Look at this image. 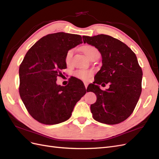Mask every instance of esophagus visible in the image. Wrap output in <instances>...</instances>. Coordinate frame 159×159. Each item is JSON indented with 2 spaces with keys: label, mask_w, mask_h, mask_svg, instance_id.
Listing matches in <instances>:
<instances>
[{
  "label": "esophagus",
  "mask_w": 159,
  "mask_h": 159,
  "mask_svg": "<svg viewBox=\"0 0 159 159\" xmlns=\"http://www.w3.org/2000/svg\"><path fill=\"white\" fill-rule=\"evenodd\" d=\"M84 85H85V89H87L88 86V83L86 82V81H84Z\"/></svg>",
  "instance_id": "34e87169"
}]
</instances>
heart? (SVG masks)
<instances>
[{
	"label": "heart",
	"mask_w": 159,
	"mask_h": 159,
	"mask_svg": "<svg viewBox=\"0 0 159 159\" xmlns=\"http://www.w3.org/2000/svg\"><path fill=\"white\" fill-rule=\"evenodd\" d=\"M83 52L85 56L90 59L93 57H98L99 55V52L97 48L95 46L88 45L84 47ZM74 54V50H70L67 52L65 56V61L66 64H70L72 60V57ZM93 74V71L88 70H79L74 72V75L79 79L82 80H87L89 77Z\"/></svg>",
	"instance_id": "heart-1"
}]
</instances>
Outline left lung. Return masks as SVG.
Returning <instances> with one entry per match:
<instances>
[{"label":"left lung","mask_w":159,"mask_h":159,"mask_svg":"<svg viewBox=\"0 0 159 159\" xmlns=\"http://www.w3.org/2000/svg\"><path fill=\"white\" fill-rule=\"evenodd\" d=\"M82 38L84 43L97 48L102 56L103 64L95 83L88 88L97 96L90 107L93 117L108 125L121 123L132 114L141 93L143 71L137 56L125 44L110 36ZM105 83L110 84V88L102 90L98 85Z\"/></svg>","instance_id":"obj_1"}]
</instances>
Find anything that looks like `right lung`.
I'll list each match as a JSON object with an SVG mask.
<instances>
[{"instance_id": "add662e5", "label": "right lung", "mask_w": 159, "mask_h": 159, "mask_svg": "<svg viewBox=\"0 0 159 159\" xmlns=\"http://www.w3.org/2000/svg\"><path fill=\"white\" fill-rule=\"evenodd\" d=\"M78 34H48L27 52L19 68V93L28 112L37 121L55 125L68 120L76 103L86 93L81 80L66 86L56 84L57 77L67 68V52L81 44Z\"/></svg>"}]
</instances>
